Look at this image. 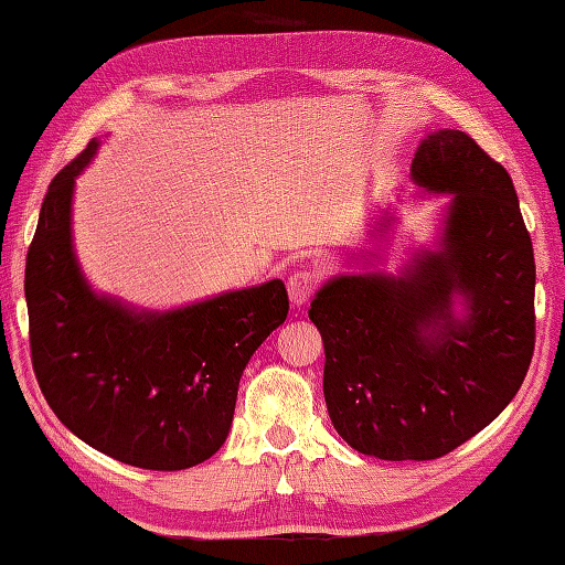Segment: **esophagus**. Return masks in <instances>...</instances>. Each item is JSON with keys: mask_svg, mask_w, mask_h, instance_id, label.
<instances>
[{"mask_svg": "<svg viewBox=\"0 0 565 565\" xmlns=\"http://www.w3.org/2000/svg\"><path fill=\"white\" fill-rule=\"evenodd\" d=\"M319 287V273L312 268H302L295 270L290 278H287V292H290L292 305L302 307L309 297L317 292Z\"/></svg>", "mask_w": 565, "mask_h": 565, "instance_id": "1", "label": "esophagus"}]
</instances>
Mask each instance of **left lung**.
Returning a JSON list of instances; mask_svg holds the SVG:
<instances>
[{
  "label": "left lung",
  "instance_id": "obj_1",
  "mask_svg": "<svg viewBox=\"0 0 565 565\" xmlns=\"http://www.w3.org/2000/svg\"><path fill=\"white\" fill-rule=\"evenodd\" d=\"M412 178L454 194L441 248L399 278L339 275L309 309L333 429L383 460L441 458L486 429L522 387L536 339L534 248L510 172L444 129L419 143Z\"/></svg>",
  "mask_w": 565,
  "mask_h": 565
}]
</instances>
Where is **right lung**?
<instances>
[{
  "mask_svg": "<svg viewBox=\"0 0 565 565\" xmlns=\"http://www.w3.org/2000/svg\"><path fill=\"white\" fill-rule=\"evenodd\" d=\"M97 146L51 180L29 246L33 373L55 417L97 451L146 470L198 466L226 441L238 380L290 299L270 280L158 315L92 292L73 253L71 204Z\"/></svg>",
  "mask_w": 565,
  "mask_h": 565,
  "instance_id": "right-lung-1",
  "label": "right lung"
}]
</instances>
